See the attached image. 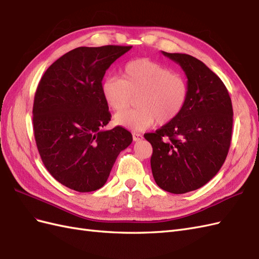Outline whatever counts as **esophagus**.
Here are the masks:
<instances>
[{
    "label": "esophagus",
    "instance_id": "1",
    "mask_svg": "<svg viewBox=\"0 0 259 259\" xmlns=\"http://www.w3.org/2000/svg\"><path fill=\"white\" fill-rule=\"evenodd\" d=\"M133 139H134V142H139V140L143 139V136L137 134V133H133Z\"/></svg>",
    "mask_w": 259,
    "mask_h": 259
}]
</instances>
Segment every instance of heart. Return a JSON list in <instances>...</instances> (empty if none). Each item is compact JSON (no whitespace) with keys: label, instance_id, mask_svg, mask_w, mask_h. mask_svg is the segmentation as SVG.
Listing matches in <instances>:
<instances>
[{"label":"heart","instance_id":"obj_1","mask_svg":"<svg viewBox=\"0 0 259 259\" xmlns=\"http://www.w3.org/2000/svg\"><path fill=\"white\" fill-rule=\"evenodd\" d=\"M101 94L114 111H120L136 97L135 109L119 112L114 123L132 131L147 130L156 122L165 125L182 112L188 98V83L183 75L146 58L124 66L121 77L107 76Z\"/></svg>","mask_w":259,"mask_h":259}]
</instances>
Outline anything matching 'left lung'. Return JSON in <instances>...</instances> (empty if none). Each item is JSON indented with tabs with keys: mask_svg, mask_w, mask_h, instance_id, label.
<instances>
[{
	"mask_svg": "<svg viewBox=\"0 0 259 259\" xmlns=\"http://www.w3.org/2000/svg\"><path fill=\"white\" fill-rule=\"evenodd\" d=\"M187 76L188 98L175 119L145 134L151 144L152 175L161 189L182 194L207 184L229 151L233 111L225 84L193 56L162 52Z\"/></svg>",
	"mask_w": 259,
	"mask_h": 259,
	"instance_id": "obj_1",
	"label": "left lung"
}]
</instances>
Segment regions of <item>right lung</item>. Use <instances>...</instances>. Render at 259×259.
Here are the masks:
<instances>
[{
  "instance_id": "obj_1",
  "label": "right lung",
  "mask_w": 259,
  "mask_h": 259,
  "mask_svg": "<svg viewBox=\"0 0 259 259\" xmlns=\"http://www.w3.org/2000/svg\"><path fill=\"white\" fill-rule=\"evenodd\" d=\"M131 49H74L52 64L37 85L32 110L37 150L50 174L70 189L103 187L117 155L133 142L121 126L104 130L111 114L101 94L107 69Z\"/></svg>"
}]
</instances>
